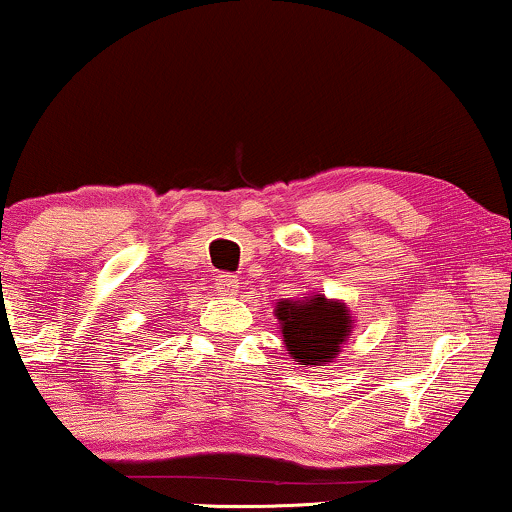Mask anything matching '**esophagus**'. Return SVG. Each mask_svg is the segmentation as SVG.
Here are the masks:
<instances>
[{
    "label": "esophagus",
    "instance_id": "esophagus-1",
    "mask_svg": "<svg viewBox=\"0 0 512 512\" xmlns=\"http://www.w3.org/2000/svg\"><path fill=\"white\" fill-rule=\"evenodd\" d=\"M217 290L222 295H236L238 278L234 274H219L217 276Z\"/></svg>",
    "mask_w": 512,
    "mask_h": 512
}]
</instances>
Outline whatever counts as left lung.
Here are the masks:
<instances>
[{
  "instance_id": "left-lung-1",
  "label": "left lung",
  "mask_w": 512,
  "mask_h": 512,
  "mask_svg": "<svg viewBox=\"0 0 512 512\" xmlns=\"http://www.w3.org/2000/svg\"><path fill=\"white\" fill-rule=\"evenodd\" d=\"M283 342L288 354L302 366H321L333 359L349 335V316L342 302H328L323 295L276 304Z\"/></svg>"
}]
</instances>
